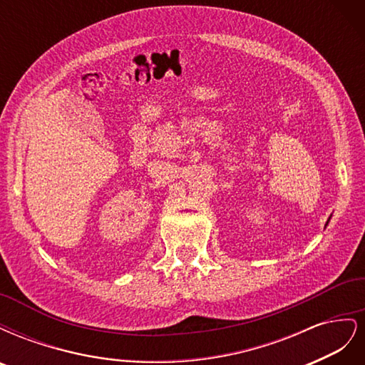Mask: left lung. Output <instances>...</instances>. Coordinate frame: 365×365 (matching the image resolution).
I'll return each mask as SVG.
<instances>
[{
	"mask_svg": "<svg viewBox=\"0 0 365 365\" xmlns=\"http://www.w3.org/2000/svg\"><path fill=\"white\" fill-rule=\"evenodd\" d=\"M329 220H330V217H329ZM329 220H327V222H326V225H327V224H329Z\"/></svg>",
	"mask_w": 365,
	"mask_h": 365,
	"instance_id": "1",
	"label": "left lung"
}]
</instances>
